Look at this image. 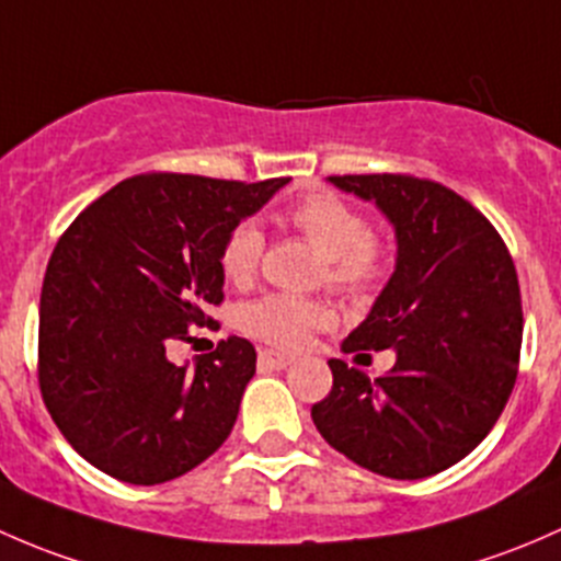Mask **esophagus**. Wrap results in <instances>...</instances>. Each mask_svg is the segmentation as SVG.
I'll list each match as a JSON object with an SVG mask.
<instances>
[{
  "label": "esophagus",
  "mask_w": 561,
  "mask_h": 561,
  "mask_svg": "<svg viewBox=\"0 0 561 561\" xmlns=\"http://www.w3.org/2000/svg\"><path fill=\"white\" fill-rule=\"evenodd\" d=\"M291 362H294L291 356L278 354V351H262V354H259V365L270 367V369H283V367L291 365Z\"/></svg>",
  "instance_id": "esophagus-1"
}]
</instances>
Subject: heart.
Returning a JSON list of instances; mask_svg holds the SVG:
<instances>
[{"mask_svg": "<svg viewBox=\"0 0 561 561\" xmlns=\"http://www.w3.org/2000/svg\"><path fill=\"white\" fill-rule=\"evenodd\" d=\"M283 221L323 253V278L332 288L354 299H367L383 286L394 264V242L389 234L369 229L362 207L332 192H313L294 202ZM264 251V234L256 224L240 221L227 232L218 251V267L234 286H245L256 275ZM334 310L321 299L264 294L240 310L242 332L280 351H297L310 332L329 327Z\"/></svg>", "mask_w": 561, "mask_h": 561, "instance_id": "obj_1", "label": "heart"}]
</instances>
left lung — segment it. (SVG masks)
<instances>
[{
  "mask_svg": "<svg viewBox=\"0 0 561 561\" xmlns=\"http://www.w3.org/2000/svg\"><path fill=\"white\" fill-rule=\"evenodd\" d=\"M375 199L400 242L397 270L343 348L397 351L369 380L329 359L332 391L310 408L323 440L397 481L465 459L500 419L522 356V291L505 240L454 188L408 172L329 175Z\"/></svg>",
  "mask_w": 561,
  "mask_h": 561,
  "instance_id": "left-lung-1",
  "label": "left lung"
}]
</instances>
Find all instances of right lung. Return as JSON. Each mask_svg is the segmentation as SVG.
<instances>
[{
  "mask_svg": "<svg viewBox=\"0 0 561 561\" xmlns=\"http://www.w3.org/2000/svg\"><path fill=\"white\" fill-rule=\"evenodd\" d=\"M288 181L140 172L56 242L39 297V394L96 470L153 486L229 437L256 348L229 334L192 369L170 351L192 343V327H216L207 310L224 302L221 242Z\"/></svg>",
  "mask_w": 561,
  "mask_h": 561,
  "instance_id": "1",
  "label": "right lung"
}]
</instances>
